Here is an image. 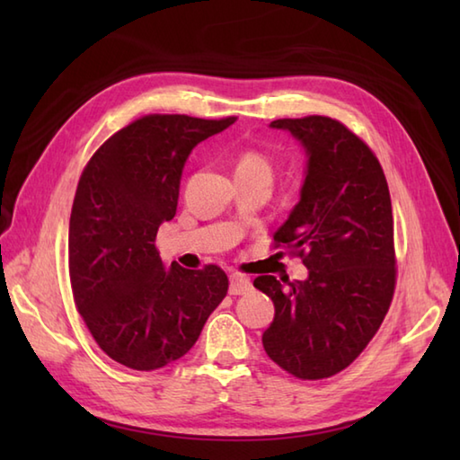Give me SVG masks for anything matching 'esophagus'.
Wrapping results in <instances>:
<instances>
[{"label":"esophagus","instance_id":"1","mask_svg":"<svg viewBox=\"0 0 460 460\" xmlns=\"http://www.w3.org/2000/svg\"><path fill=\"white\" fill-rule=\"evenodd\" d=\"M249 290H251V279L245 275H239V272H233L231 282H229V295L233 296L245 295Z\"/></svg>","mask_w":460,"mask_h":460}]
</instances>
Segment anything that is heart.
Listing matches in <instances>:
<instances>
[{"mask_svg": "<svg viewBox=\"0 0 460 460\" xmlns=\"http://www.w3.org/2000/svg\"><path fill=\"white\" fill-rule=\"evenodd\" d=\"M272 172H275V164L270 155L255 148L243 150L235 160V178L249 175V178H265L270 181Z\"/></svg>", "mask_w": 460, "mask_h": 460, "instance_id": "b5f03b06", "label": "heart"}]
</instances>
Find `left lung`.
Here are the masks:
<instances>
[{
  "label": "left lung",
  "instance_id": "obj_1",
  "mask_svg": "<svg viewBox=\"0 0 460 460\" xmlns=\"http://www.w3.org/2000/svg\"><path fill=\"white\" fill-rule=\"evenodd\" d=\"M270 126L308 154L300 201L272 235V247L302 259L308 279L252 282L275 305L262 346L290 376L324 379L366 349L392 305V198L376 154L341 122L314 114Z\"/></svg>",
  "mask_w": 460,
  "mask_h": 460
}]
</instances>
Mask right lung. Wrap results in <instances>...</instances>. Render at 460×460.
I'll return each mask as SVG.
<instances>
[{
    "instance_id": "obj_1",
    "label": "right lung",
    "mask_w": 460,
    "mask_h": 460,
    "mask_svg": "<svg viewBox=\"0 0 460 460\" xmlns=\"http://www.w3.org/2000/svg\"><path fill=\"white\" fill-rule=\"evenodd\" d=\"M237 119L148 114L112 134L84 165L68 223L75 306L106 356L152 371L188 354L227 295L217 265L164 267L160 225L178 209L190 152Z\"/></svg>"
}]
</instances>
